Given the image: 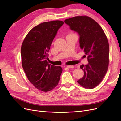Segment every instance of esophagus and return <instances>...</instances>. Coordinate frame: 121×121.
Masks as SVG:
<instances>
[{
    "label": "esophagus",
    "instance_id": "esophagus-1",
    "mask_svg": "<svg viewBox=\"0 0 121 121\" xmlns=\"http://www.w3.org/2000/svg\"><path fill=\"white\" fill-rule=\"evenodd\" d=\"M67 68H69V69H71V68H74V65H68V66L67 67Z\"/></svg>",
    "mask_w": 121,
    "mask_h": 121
}]
</instances>
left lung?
Masks as SVG:
<instances>
[{
	"label": "left lung",
	"mask_w": 121,
	"mask_h": 121,
	"mask_svg": "<svg viewBox=\"0 0 121 121\" xmlns=\"http://www.w3.org/2000/svg\"><path fill=\"white\" fill-rule=\"evenodd\" d=\"M72 30L80 36L81 48L87 55L88 64L80 65L84 75L77 81L87 89H93L102 81L109 64V44L103 29L88 16H77L65 20Z\"/></svg>",
	"instance_id": "1"
}]
</instances>
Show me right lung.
I'll list each match as a JSON object with an SVG mask.
<instances>
[{
	"mask_svg": "<svg viewBox=\"0 0 121 121\" xmlns=\"http://www.w3.org/2000/svg\"><path fill=\"white\" fill-rule=\"evenodd\" d=\"M61 21L46 22L38 25L26 36L21 46L22 65L28 80L44 92L52 90L59 82L63 69L49 65L48 53Z\"/></svg>",
	"mask_w": 121,
	"mask_h": 121,
	"instance_id": "obj_1",
	"label": "right lung"
}]
</instances>
